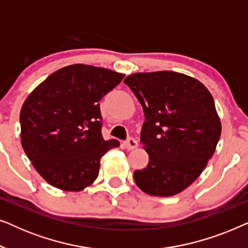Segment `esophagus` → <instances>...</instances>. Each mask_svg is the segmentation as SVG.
Returning <instances> with one entry per match:
<instances>
[{"mask_svg": "<svg viewBox=\"0 0 248 248\" xmlns=\"http://www.w3.org/2000/svg\"><path fill=\"white\" fill-rule=\"evenodd\" d=\"M124 145L128 150H132V149H135L138 147V141L134 138H128L127 140L124 141Z\"/></svg>", "mask_w": 248, "mask_h": 248, "instance_id": "1", "label": "esophagus"}]
</instances>
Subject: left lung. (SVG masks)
<instances>
[{"label": "left lung", "instance_id": "8db88e82", "mask_svg": "<svg viewBox=\"0 0 248 248\" xmlns=\"http://www.w3.org/2000/svg\"><path fill=\"white\" fill-rule=\"evenodd\" d=\"M143 107L141 143L147 168L134 171L138 187L154 196H172L188 187L215 154L221 123L204 84L172 71L125 78Z\"/></svg>", "mask_w": 248, "mask_h": 248}]
</instances>
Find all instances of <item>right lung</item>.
<instances>
[{
	"instance_id": "right-lung-1",
	"label": "right lung",
	"mask_w": 248,
	"mask_h": 248,
	"mask_svg": "<svg viewBox=\"0 0 248 248\" xmlns=\"http://www.w3.org/2000/svg\"><path fill=\"white\" fill-rule=\"evenodd\" d=\"M124 74L73 64L50 74L27 97L20 111L21 144L45 181L79 192L99 174L100 159L120 147L101 135L99 101Z\"/></svg>"
}]
</instances>
